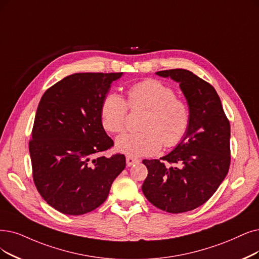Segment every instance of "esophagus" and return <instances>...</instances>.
<instances>
[{
	"instance_id": "34e87169",
	"label": "esophagus",
	"mask_w": 259,
	"mask_h": 259,
	"mask_svg": "<svg viewBox=\"0 0 259 259\" xmlns=\"http://www.w3.org/2000/svg\"><path fill=\"white\" fill-rule=\"evenodd\" d=\"M137 162H139L138 158H134L132 156L126 157V165H127V167H130V165H132L134 163H137Z\"/></svg>"
}]
</instances>
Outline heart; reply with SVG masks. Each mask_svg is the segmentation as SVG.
Segmentation results:
<instances>
[{"label":"heart","mask_w":259,"mask_h":259,"mask_svg":"<svg viewBox=\"0 0 259 259\" xmlns=\"http://www.w3.org/2000/svg\"><path fill=\"white\" fill-rule=\"evenodd\" d=\"M131 110L146 109L139 126L141 131L119 136L117 149L130 156H149L160 149L173 148L185 138L190 125V109L184 100L175 97L169 85L147 79L132 85L126 101L109 92L102 101L101 119L104 128L118 134L126 126Z\"/></svg>","instance_id":"b5f03b06"}]
</instances>
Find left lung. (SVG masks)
<instances>
[{
	"mask_svg": "<svg viewBox=\"0 0 259 259\" xmlns=\"http://www.w3.org/2000/svg\"><path fill=\"white\" fill-rule=\"evenodd\" d=\"M157 74L180 82L190 109V125L171 153L142 160L148 168L142 191L157 208L181 213L207 202L225 179L231 164V125L209 82L186 69Z\"/></svg>",
	"mask_w": 259,
	"mask_h": 259,
	"instance_id": "obj_1",
	"label": "left lung"
}]
</instances>
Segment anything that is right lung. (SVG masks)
I'll return each mask as SVG.
<instances>
[{
	"label": "right lung",
	"instance_id": "obj_1",
	"mask_svg": "<svg viewBox=\"0 0 259 259\" xmlns=\"http://www.w3.org/2000/svg\"><path fill=\"white\" fill-rule=\"evenodd\" d=\"M118 73H75L41 98L29 140L33 180L45 201L65 214L98 208L125 168V156L99 153L113 147L103 128L101 104Z\"/></svg>",
	"mask_w": 259,
	"mask_h": 259
}]
</instances>
